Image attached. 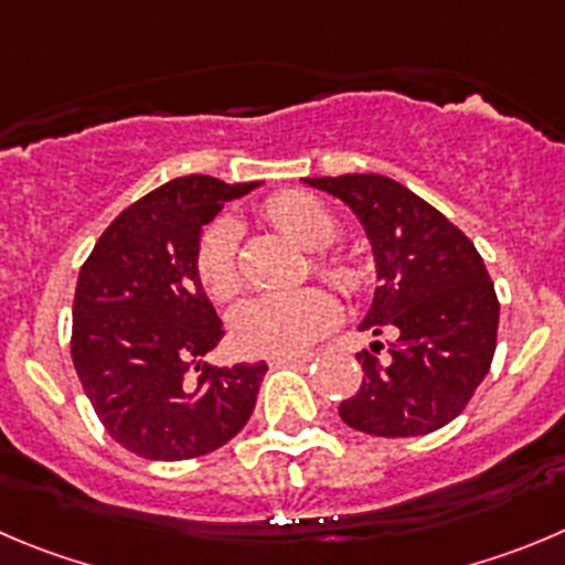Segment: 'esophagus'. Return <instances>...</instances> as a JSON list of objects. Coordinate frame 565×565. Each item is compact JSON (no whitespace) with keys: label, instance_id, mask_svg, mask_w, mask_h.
<instances>
[{"label":"esophagus","instance_id":"1","mask_svg":"<svg viewBox=\"0 0 565 565\" xmlns=\"http://www.w3.org/2000/svg\"><path fill=\"white\" fill-rule=\"evenodd\" d=\"M312 360V354H287V356H270V365H303V362Z\"/></svg>","mask_w":565,"mask_h":565}]
</instances>
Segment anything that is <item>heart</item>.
<instances>
[{
	"label": "heart",
	"instance_id": "b5f03b06",
	"mask_svg": "<svg viewBox=\"0 0 565 565\" xmlns=\"http://www.w3.org/2000/svg\"><path fill=\"white\" fill-rule=\"evenodd\" d=\"M265 217L300 247L318 250L312 270L345 295H360L367 284V267L351 250H329L340 223L334 211L307 192H281L265 203ZM194 273L211 300H231L242 287L239 228L220 217L203 231L194 253ZM340 307L326 289L303 287L292 292H265L245 300L231 315V334L245 354L287 356L312 348L334 329Z\"/></svg>",
	"mask_w": 565,
	"mask_h": 565
}]
</instances>
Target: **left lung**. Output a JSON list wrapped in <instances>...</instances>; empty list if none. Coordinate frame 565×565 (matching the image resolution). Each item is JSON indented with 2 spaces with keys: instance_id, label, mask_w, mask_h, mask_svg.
<instances>
[{
  "instance_id": "8db88e82",
  "label": "left lung",
  "mask_w": 565,
  "mask_h": 565,
  "mask_svg": "<svg viewBox=\"0 0 565 565\" xmlns=\"http://www.w3.org/2000/svg\"><path fill=\"white\" fill-rule=\"evenodd\" d=\"M303 181L351 205L365 225L382 284L360 329L395 337L373 342V355L356 354L365 379L340 404V418L376 437H418L451 424L497 351L499 298L482 256L393 178L354 172Z\"/></svg>"
}]
</instances>
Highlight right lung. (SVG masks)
Wrapping results in <instances>:
<instances>
[{
	"mask_svg": "<svg viewBox=\"0 0 565 565\" xmlns=\"http://www.w3.org/2000/svg\"><path fill=\"white\" fill-rule=\"evenodd\" d=\"M256 183L186 175L145 194L105 228L81 267L72 362L99 424L145 460H194L250 418L265 362H203L223 320L194 273L200 231Z\"/></svg>",
	"mask_w": 565,
	"mask_h": 565,
	"instance_id": "1",
	"label": "right lung"
}]
</instances>
